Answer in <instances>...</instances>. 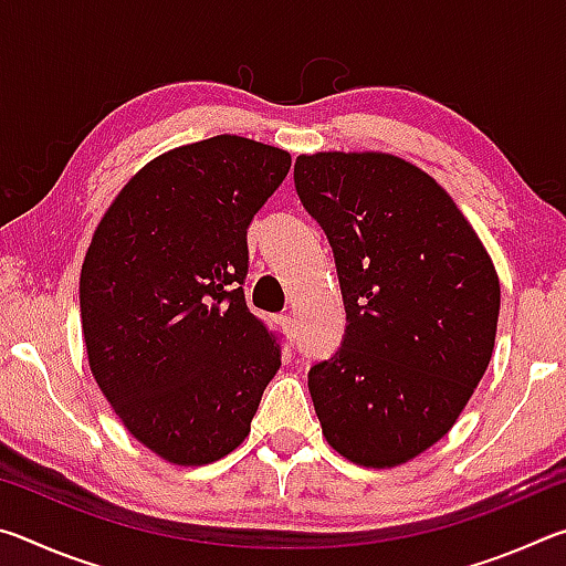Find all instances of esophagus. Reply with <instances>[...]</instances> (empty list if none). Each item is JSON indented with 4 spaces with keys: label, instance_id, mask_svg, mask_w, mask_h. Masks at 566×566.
<instances>
[{
    "label": "esophagus",
    "instance_id": "obj_1",
    "mask_svg": "<svg viewBox=\"0 0 566 566\" xmlns=\"http://www.w3.org/2000/svg\"><path fill=\"white\" fill-rule=\"evenodd\" d=\"M280 322H282V329L292 337V334H294V319H292V314H282Z\"/></svg>",
    "mask_w": 566,
    "mask_h": 566
}]
</instances>
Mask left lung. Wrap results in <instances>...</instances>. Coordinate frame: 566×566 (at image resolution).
Masks as SVG:
<instances>
[{
  "mask_svg": "<svg viewBox=\"0 0 566 566\" xmlns=\"http://www.w3.org/2000/svg\"><path fill=\"white\" fill-rule=\"evenodd\" d=\"M294 187L347 310L339 349L310 369L322 432L354 464H405L452 429L490 367L494 264L452 197L399 157H300Z\"/></svg>",
  "mask_w": 566,
  "mask_h": 566,
  "instance_id": "8db88e82",
  "label": "left lung"
}]
</instances>
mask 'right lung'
Wrapping results in <instances>:
<instances>
[{"instance_id": "add662e5", "label": "right lung", "mask_w": 566, "mask_h": 566, "mask_svg": "<svg viewBox=\"0 0 566 566\" xmlns=\"http://www.w3.org/2000/svg\"><path fill=\"white\" fill-rule=\"evenodd\" d=\"M292 167L219 134L134 175L92 237L80 276L92 375L117 417L167 462L209 464L244 442L282 364L249 312L247 229Z\"/></svg>"}]
</instances>
